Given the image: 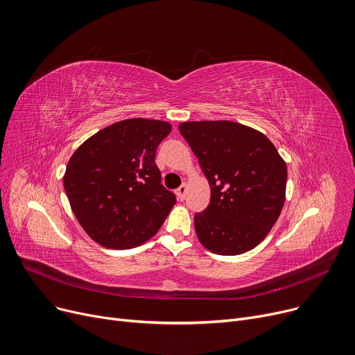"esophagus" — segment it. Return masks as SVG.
<instances>
[{
	"instance_id": "34e87169",
	"label": "esophagus",
	"mask_w": 355,
	"mask_h": 355,
	"mask_svg": "<svg viewBox=\"0 0 355 355\" xmlns=\"http://www.w3.org/2000/svg\"><path fill=\"white\" fill-rule=\"evenodd\" d=\"M175 193H177L178 200H181V202H182V200L186 198V194H187V186H181V187H178Z\"/></svg>"
}]
</instances>
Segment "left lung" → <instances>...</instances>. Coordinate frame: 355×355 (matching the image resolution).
Instances as JSON below:
<instances>
[{
	"instance_id": "8db88e82",
	"label": "left lung",
	"mask_w": 355,
	"mask_h": 355,
	"mask_svg": "<svg viewBox=\"0 0 355 355\" xmlns=\"http://www.w3.org/2000/svg\"><path fill=\"white\" fill-rule=\"evenodd\" d=\"M210 184V203L194 216L198 241L219 255H239L263 241L286 200L287 166L268 137L241 123L178 126Z\"/></svg>"
}]
</instances>
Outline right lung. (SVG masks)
<instances>
[{"mask_svg": "<svg viewBox=\"0 0 355 355\" xmlns=\"http://www.w3.org/2000/svg\"><path fill=\"white\" fill-rule=\"evenodd\" d=\"M162 120L128 119L92 135L71 157L64 187L88 236L129 250L155 235L177 203L161 184L158 145L171 132Z\"/></svg>", "mask_w": 355, "mask_h": 355, "instance_id": "add662e5", "label": "right lung"}]
</instances>
